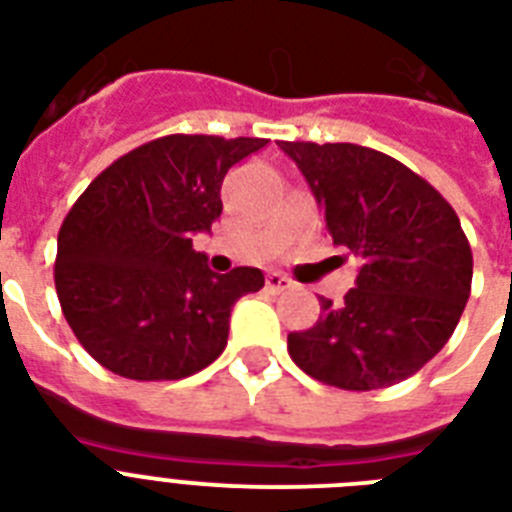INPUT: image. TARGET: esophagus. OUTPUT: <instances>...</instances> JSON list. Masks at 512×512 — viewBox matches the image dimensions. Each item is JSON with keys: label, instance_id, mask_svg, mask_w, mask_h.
Here are the masks:
<instances>
[{"label": "esophagus", "instance_id": "esophagus-1", "mask_svg": "<svg viewBox=\"0 0 512 512\" xmlns=\"http://www.w3.org/2000/svg\"><path fill=\"white\" fill-rule=\"evenodd\" d=\"M265 287L271 289V292H287V289L295 287V281L289 279V276H284V273L271 271L265 276Z\"/></svg>", "mask_w": 512, "mask_h": 512}]
</instances>
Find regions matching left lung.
I'll list each match as a JSON object with an SVG mask.
<instances>
[{
	"label": "left lung",
	"instance_id": "left-lung-1",
	"mask_svg": "<svg viewBox=\"0 0 512 512\" xmlns=\"http://www.w3.org/2000/svg\"><path fill=\"white\" fill-rule=\"evenodd\" d=\"M337 247L361 260L345 303L321 297L311 329L287 337L305 374L342 390L412 377L444 348L470 297L473 252L441 193L393 156L353 143H287Z\"/></svg>",
	"mask_w": 512,
	"mask_h": 512
}]
</instances>
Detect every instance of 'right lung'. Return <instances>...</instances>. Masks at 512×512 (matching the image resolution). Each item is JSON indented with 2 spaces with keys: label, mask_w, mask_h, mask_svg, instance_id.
Instances as JSON below:
<instances>
[{
  "label": "right lung",
  "mask_w": 512,
  "mask_h": 512,
  "mask_svg": "<svg viewBox=\"0 0 512 512\" xmlns=\"http://www.w3.org/2000/svg\"><path fill=\"white\" fill-rule=\"evenodd\" d=\"M268 140L167 135L116 159L76 199L58 233L55 289L68 327L100 366L127 380H180L228 342L257 268L212 273L193 249L220 212L233 164Z\"/></svg>",
  "instance_id": "add662e5"
}]
</instances>
